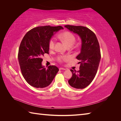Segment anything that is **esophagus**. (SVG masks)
<instances>
[{
	"label": "esophagus",
	"mask_w": 121,
	"mask_h": 121,
	"mask_svg": "<svg viewBox=\"0 0 121 121\" xmlns=\"http://www.w3.org/2000/svg\"><path fill=\"white\" fill-rule=\"evenodd\" d=\"M59 70H65V68H59Z\"/></svg>",
	"instance_id": "34e87169"
}]
</instances>
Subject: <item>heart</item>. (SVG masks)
Here are the masks:
<instances>
[{
	"mask_svg": "<svg viewBox=\"0 0 121 121\" xmlns=\"http://www.w3.org/2000/svg\"><path fill=\"white\" fill-rule=\"evenodd\" d=\"M59 37L63 41H64L69 47H71L74 44V43H75L76 40L75 35L69 31H66L61 33L59 35ZM55 38H51L49 40V48L50 49H53L55 48ZM69 59H70V57L66 56H59L57 57V60L60 62H65V61L68 60Z\"/></svg>",
	"mask_w": 121,
	"mask_h": 121,
	"instance_id": "1",
	"label": "heart"
}]
</instances>
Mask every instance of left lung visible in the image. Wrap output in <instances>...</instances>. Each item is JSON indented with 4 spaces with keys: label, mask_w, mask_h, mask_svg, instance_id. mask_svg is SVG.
Here are the masks:
<instances>
[{
    "label": "left lung",
    "mask_w": 121,
    "mask_h": 121,
    "mask_svg": "<svg viewBox=\"0 0 121 121\" xmlns=\"http://www.w3.org/2000/svg\"><path fill=\"white\" fill-rule=\"evenodd\" d=\"M65 26L78 34L82 40L81 52L76 56L80 61L79 70L71 69L72 76L68 83L73 88L83 89L91 83L99 67L101 53L98 40L95 33L86 27L70 25Z\"/></svg>",
    "instance_id": "obj_1"
}]
</instances>
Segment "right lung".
<instances>
[{
	"mask_svg": "<svg viewBox=\"0 0 121 121\" xmlns=\"http://www.w3.org/2000/svg\"><path fill=\"white\" fill-rule=\"evenodd\" d=\"M61 29V26H38L29 30L20 43L18 60L23 76L30 86L42 88L52 82L59 69L50 65L47 69L42 65V56L49 54V42L52 35Z\"/></svg>",
	"mask_w": 121,
	"mask_h": 121,
	"instance_id": "1",
	"label": "right lung"
}]
</instances>
